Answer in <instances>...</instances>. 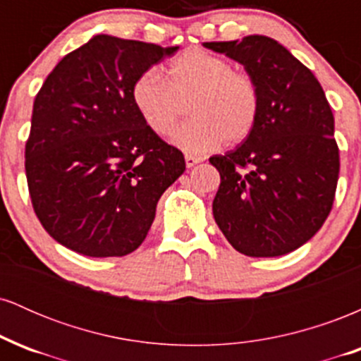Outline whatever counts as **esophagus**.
Wrapping results in <instances>:
<instances>
[{"mask_svg":"<svg viewBox=\"0 0 361 361\" xmlns=\"http://www.w3.org/2000/svg\"><path fill=\"white\" fill-rule=\"evenodd\" d=\"M200 161H202V157H195V156H190V154L185 156V163H186V166H188V168L195 166V164H198Z\"/></svg>","mask_w":361,"mask_h":361,"instance_id":"obj_1","label":"esophagus"}]
</instances>
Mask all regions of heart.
Segmentation results:
<instances>
[{"instance_id":"1","label":"heart","mask_w":361,"mask_h":361,"mask_svg":"<svg viewBox=\"0 0 361 361\" xmlns=\"http://www.w3.org/2000/svg\"><path fill=\"white\" fill-rule=\"evenodd\" d=\"M168 81L156 69L139 74L130 98L142 122L157 135H166L190 100L192 120L173 132V144L188 154H205L226 140L239 144L250 137L259 117L258 82L250 73L202 49H188L166 68Z\"/></svg>"}]
</instances>
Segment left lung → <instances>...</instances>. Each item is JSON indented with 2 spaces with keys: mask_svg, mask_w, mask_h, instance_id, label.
<instances>
[{
  "mask_svg": "<svg viewBox=\"0 0 361 361\" xmlns=\"http://www.w3.org/2000/svg\"><path fill=\"white\" fill-rule=\"evenodd\" d=\"M204 45L241 62L261 97L250 137L209 159L221 175L214 219L243 255H287L307 243L333 209L339 175L333 111L310 69L270 37Z\"/></svg>",
  "mask_w": 361,
  "mask_h": 361,
  "instance_id": "obj_1",
  "label": "left lung"
}]
</instances>
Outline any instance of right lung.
<instances>
[{
    "label": "right lung",
    "instance_id": "add662e5",
    "mask_svg": "<svg viewBox=\"0 0 361 361\" xmlns=\"http://www.w3.org/2000/svg\"><path fill=\"white\" fill-rule=\"evenodd\" d=\"M178 47L94 35L62 57L37 93L25 144L32 205L62 246L126 256L142 244L185 157L139 117V74Z\"/></svg>",
    "mask_w": 361,
    "mask_h": 361
}]
</instances>
